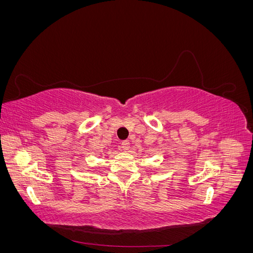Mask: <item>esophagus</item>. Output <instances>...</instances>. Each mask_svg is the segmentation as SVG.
<instances>
[{"instance_id": "1", "label": "esophagus", "mask_w": 253, "mask_h": 253, "mask_svg": "<svg viewBox=\"0 0 253 253\" xmlns=\"http://www.w3.org/2000/svg\"><path fill=\"white\" fill-rule=\"evenodd\" d=\"M120 148H121V150L127 151V150L129 149V142H128L127 140L122 141V142H121V144H120Z\"/></svg>"}]
</instances>
